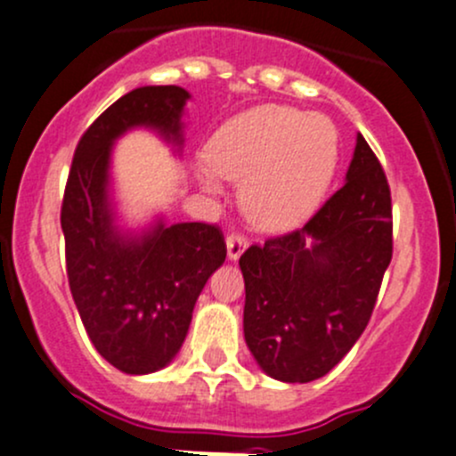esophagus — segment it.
Returning a JSON list of instances; mask_svg holds the SVG:
<instances>
[{
  "instance_id": "1",
  "label": "esophagus",
  "mask_w": 456,
  "mask_h": 456,
  "mask_svg": "<svg viewBox=\"0 0 456 456\" xmlns=\"http://www.w3.org/2000/svg\"><path fill=\"white\" fill-rule=\"evenodd\" d=\"M247 249V236L245 233H236L232 232L227 236V256L232 257V260H238V257L242 256V251Z\"/></svg>"
}]
</instances>
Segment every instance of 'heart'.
<instances>
[{
    "label": "heart",
    "instance_id": "heart-1",
    "mask_svg": "<svg viewBox=\"0 0 456 456\" xmlns=\"http://www.w3.org/2000/svg\"><path fill=\"white\" fill-rule=\"evenodd\" d=\"M339 159L338 127L324 114L257 105L224 123L207 145L200 183L218 191L216 174L242 183L240 202L260 232L297 227L320 205Z\"/></svg>",
    "mask_w": 456,
    "mask_h": 456
}]
</instances>
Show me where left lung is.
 <instances>
[{
    "label": "left lung",
    "instance_id": "left-lung-1",
    "mask_svg": "<svg viewBox=\"0 0 456 456\" xmlns=\"http://www.w3.org/2000/svg\"><path fill=\"white\" fill-rule=\"evenodd\" d=\"M390 257V187L357 134L346 183L314 218L240 256L245 339L260 369L306 384L338 366L369 324Z\"/></svg>",
    "mask_w": 456,
    "mask_h": 456
}]
</instances>
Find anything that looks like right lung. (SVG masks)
<instances>
[{"mask_svg": "<svg viewBox=\"0 0 456 456\" xmlns=\"http://www.w3.org/2000/svg\"><path fill=\"white\" fill-rule=\"evenodd\" d=\"M190 92L145 86L114 101L84 132L61 202L66 271L87 338L127 375L167 366L181 351L194 305L227 257L220 227L159 223L141 236L121 233L108 200L112 142L130 127H151L181 145Z\"/></svg>", "mask_w": 456, "mask_h": 456, "instance_id": "add662e5", "label": "right lung"}]
</instances>
